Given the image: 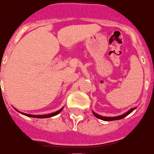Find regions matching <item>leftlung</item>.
Masks as SVG:
<instances>
[{"label":"left lung","mask_w":154,"mask_h":154,"mask_svg":"<svg viewBox=\"0 0 154 154\" xmlns=\"http://www.w3.org/2000/svg\"><path fill=\"white\" fill-rule=\"evenodd\" d=\"M136 108V107L131 109L130 110H128V111L127 112V113H125V114H122V115H120V116H117V117H103V116H100V115H99V114H96V113H94V112H92V114H94V116L97 117V119H100L104 120V121H113V120L122 119H123V118H125L127 115H128V114H131V112L133 111L134 109H135Z\"/></svg>","instance_id":"left-lung-1"}]
</instances>
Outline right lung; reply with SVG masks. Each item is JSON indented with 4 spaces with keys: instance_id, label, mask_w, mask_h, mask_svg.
Returning a JSON list of instances; mask_svg holds the SVG:
<instances>
[{
    "instance_id": "right-lung-1",
    "label": "right lung",
    "mask_w": 154,
    "mask_h": 154,
    "mask_svg": "<svg viewBox=\"0 0 154 154\" xmlns=\"http://www.w3.org/2000/svg\"><path fill=\"white\" fill-rule=\"evenodd\" d=\"M62 109H59L58 111L54 112V113H52V114H45V115H33V114H25V115H26V116H28V117H32V118H40V119H45V118H50V117L55 116V115H57V114H58L60 112L62 111ZM22 114H23V113H22Z\"/></svg>"
}]
</instances>
